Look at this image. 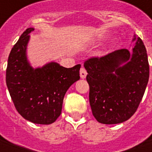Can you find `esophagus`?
I'll use <instances>...</instances> for the list:
<instances>
[{
    "label": "esophagus",
    "mask_w": 152,
    "mask_h": 152,
    "mask_svg": "<svg viewBox=\"0 0 152 152\" xmlns=\"http://www.w3.org/2000/svg\"><path fill=\"white\" fill-rule=\"evenodd\" d=\"M86 75H87L86 69H85L83 67H82V68L80 69V77H81V78H86Z\"/></svg>",
    "instance_id": "obj_1"
}]
</instances>
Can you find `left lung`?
<instances>
[{
	"label": "left lung",
	"instance_id": "obj_1",
	"mask_svg": "<svg viewBox=\"0 0 152 152\" xmlns=\"http://www.w3.org/2000/svg\"><path fill=\"white\" fill-rule=\"evenodd\" d=\"M136 39L132 52L121 49L100 58L92 57L83 64L92 113L100 123L125 122L142 101L150 70L146 47L141 38L134 36Z\"/></svg>",
	"mask_w": 152,
	"mask_h": 152
}]
</instances>
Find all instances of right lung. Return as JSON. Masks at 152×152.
I'll use <instances>...</instances> for the list:
<instances>
[{
    "label": "right lung",
    "instance_id": "1",
    "mask_svg": "<svg viewBox=\"0 0 152 152\" xmlns=\"http://www.w3.org/2000/svg\"><path fill=\"white\" fill-rule=\"evenodd\" d=\"M26 29L10 51L6 85L15 107L23 118L36 124H51L62 111L67 90L80 78V64L64 68L55 62L33 69L26 57L30 33Z\"/></svg>",
    "mask_w": 152,
    "mask_h": 152
}]
</instances>
